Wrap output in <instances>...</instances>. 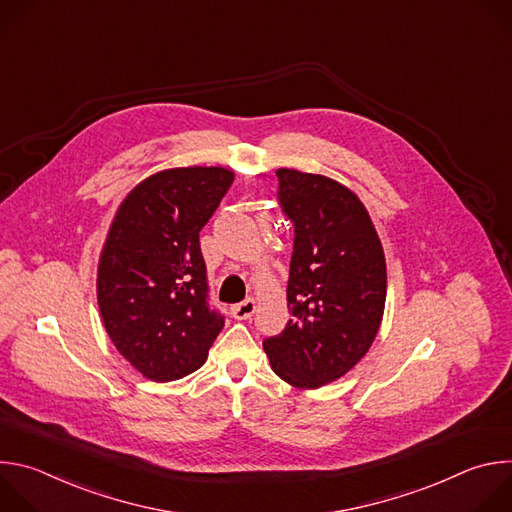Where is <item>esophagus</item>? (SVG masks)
Instances as JSON below:
<instances>
[{
    "instance_id": "1",
    "label": "esophagus",
    "mask_w": 512,
    "mask_h": 512,
    "mask_svg": "<svg viewBox=\"0 0 512 512\" xmlns=\"http://www.w3.org/2000/svg\"><path fill=\"white\" fill-rule=\"evenodd\" d=\"M255 300H245V302H241V304H235L233 308H231V316L235 318V320H249L253 314H255Z\"/></svg>"
}]
</instances>
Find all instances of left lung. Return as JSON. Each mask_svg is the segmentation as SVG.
I'll return each instance as SVG.
<instances>
[{
	"label": "left lung",
	"mask_w": 512,
	"mask_h": 512,
	"mask_svg": "<svg viewBox=\"0 0 512 512\" xmlns=\"http://www.w3.org/2000/svg\"><path fill=\"white\" fill-rule=\"evenodd\" d=\"M277 180V202L294 225L291 320L263 348L285 383L318 389L371 348L387 298L385 255L367 208L346 186L287 168Z\"/></svg>",
	"instance_id": "left-lung-1"
}]
</instances>
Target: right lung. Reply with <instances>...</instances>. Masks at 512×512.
Returning <instances> with one entry per match:
<instances>
[{
    "label": "right lung",
    "mask_w": 512,
    "mask_h": 512,
    "mask_svg": "<svg viewBox=\"0 0 512 512\" xmlns=\"http://www.w3.org/2000/svg\"><path fill=\"white\" fill-rule=\"evenodd\" d=\"M225 168H174L137 184L109 229L97 300L115 348L152 381L202 367L225 326L210 308L200 231L231 188Z\"/></svg>",
    "instance_id": "obj_1"
}]
</instances>
